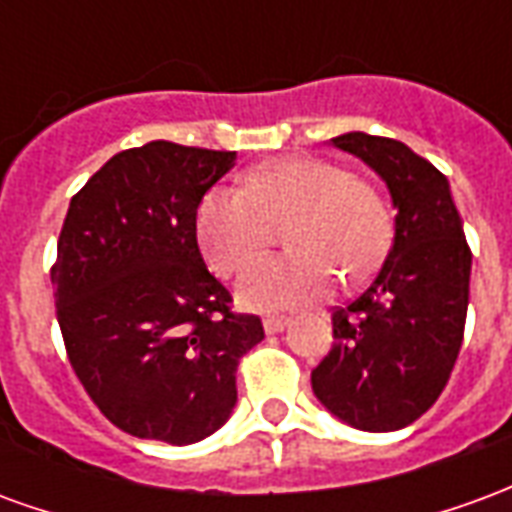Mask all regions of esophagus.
Segmentation results:
<instances>
[{
  "label": "esophagus",
  "mask_w": 512,
  "mask_h": 512,
  "mask_svg": "<svg viewBox=\"0 0 512 512\" xmlns=\"http://www.w3.org/2000/svg\"><path fill=\"white\" fill-rule=\"evenodd\" d=\"M288 318H266L263 321V329H266V334H279L288 329Z\"/></svg>",
  "instance_id": "obj_1"
}]
</instances>
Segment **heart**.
Here are the masks:
<instances>
[{"label": "heart", "mask_w": 512, "mask_h": 512, "mask_svg": "<svg viewBox=\"0 0 512 512\" xmlns=\"http://www.w3.org/2000/svg\"><path fill=\"white\" fill-rule=\"evenodd\" d=\"M288 255L257 260L238 282L249 310H290L321 299L334 274L367 277L386 255L392 219L373 186L312 158L252 169L244 186L219 183L197 208V241L219 274H235L263 249L268 222L290 219Z\"/></svg>", "instance_id": "1"}]
</instances>
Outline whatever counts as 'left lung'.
Here are the masks:
<instances>
[{"mask_svg": "<svg viewBox=\"0 0 512 512\" xmlns=\"http://www.w3.org/2000/svg\"><path fill=\"white\" fill-rule=\"evenodd\" d=\"M332 147L384 180L395 238L370 288L332 312L334 345L312 370V392L345 425L389 433L428 411L447 384L463 340L472 252L450 183L397 139L362 131Z\"/></svg>", "mask_w": 512, "mask_h": 512, "instance_id": "8db88e82", "label": "left lung"}]
</instances>
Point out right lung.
<instances>
[{
  "instance_id": "1",
  "label": "right lung",
  "mask_w": 512,
  "mask_h": 512,
  "mask_svg": "<svg viewBox=\"0 0 512 512\" xmlns=\"http://www.w3.org/2000/svg\"><path fill=\"white\" fill-rule=\"evenodd\" d=\"M233 167V150L156 139L109 158L68 205L51 268L68 359L136 439L216 433L238 400V359L263 340L197 246L202 197Z\"/></svg>"
}]
</instances>
